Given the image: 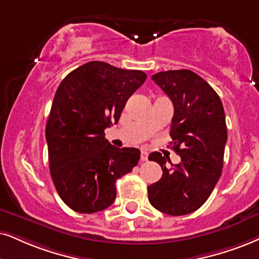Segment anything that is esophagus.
Masks as SVG:
<instances>
[{"label":"esophagus","mask_w":259,"mask_h":259,"mask_svg":"<svg viewBox=\"0 0 259 259\" xmlns=\"http://www.w3.org/2000/svg\"><path fill=\"white\" fill-rule=\"evenodd\" d=\"M147 159H148V153L142 150V152H141V161H146Z\"/></svg>","instance_id":"obj_1"}]
</instances>
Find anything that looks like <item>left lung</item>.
Returning a JSON list of instances; mask_svg holds the SVG:
<instances>
[{
  "instance_id": "1",
  "label": "left lung",
  "mask_w": 259,
  "mask_h": 259,
  "mask_svg": "<svg viewBox=\"0 0 259 259\" xmlns=\"http://www.w3.org/2000/svg\"><path fill=\"white\" fill-rule=\"evenodd\" d=\"M152 80L172 100L173 149L182 162L166 167L159 152L148 156L161 166L162 177L148 186L154 208L179 217L197 210L207 201L224 166L227 127L220 97L207 81L188 69L154 74Z\"/></svg>"
}]
</instances>
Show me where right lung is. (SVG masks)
<instances>
[{
    "label": "right lung",
    "mask_w": 259,
    "mask_h": 259,
    "mask_svg": "<svg viewBox=\"0 0 259 259\" xmlns=\"http://www.w3.org/2000/svg\"><path fill=\"white\" fill-rule=\"evenodd\" d=\"M146 77L141 70L92 61L58 86L45 136L52 182L73 210L92 214L109 208L117 179L139 163V149L117 148L104 130L118 123L127 99Z\"/></svg>",
    "instance_id": "add662e5"
}]
</instances>
